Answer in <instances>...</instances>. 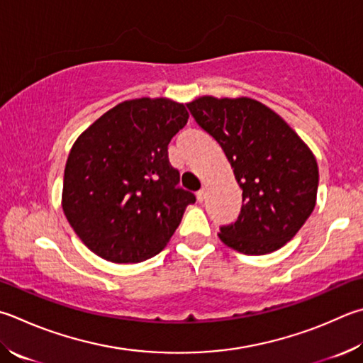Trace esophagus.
Segmentation results:
<instances>
[{"instance_id":"34e87169","label":"esophagus","mask_w":363,"mask_h":363,"mask_svg":"<svg viewBox=\"0 0 363 363\" xmlns=\"http://www.w3.org/2000/svg\"><path fill=\"white\" fill-rule=\"evenodd\" d=\"M196 200H199L200 203H203L204 200H206V190H204V189L199 190V192H196Z\"/></svg>"}]
</instances>
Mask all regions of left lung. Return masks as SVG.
Here are the masks:
<instances>
[{
    "instance_id": "1",
    "label": "left lung",
    "mask_w": 363,
    "mask_h": 363,
    "mask_svg": "<svg viewBox=\"0 0 363 363\" xmlns=\"http://www.w3.org/2000/svg\"><path fill=\"white\" fill-rule=\"evenodd\" d=\"M220 144L242 190L241 213L220 227L223 245L263 255L291 241L315 206L318 162L282 117L252 98L200 96L187 104Z\"/></svg>"
}]
</instances>
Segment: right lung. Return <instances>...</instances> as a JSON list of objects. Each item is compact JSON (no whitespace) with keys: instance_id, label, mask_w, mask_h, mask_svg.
<instances>
[{"instance_id":"obj_1","label":"right lung","mask_w":363,"mask_h":363,"mask_svg":"<svg viewBox=\"0 0 363 363\" xmlns=\"http://www.w3.org/2000/svg\"><path fill=\"white\" fill-rule=\"evenodd\" d=\"M189 121L184 104L138 98L109 109L77 138L63 177L69 225L114 263L150 259L167 246L195 195L177 186L168 144Z\"/></svg>"}]
</instances>
